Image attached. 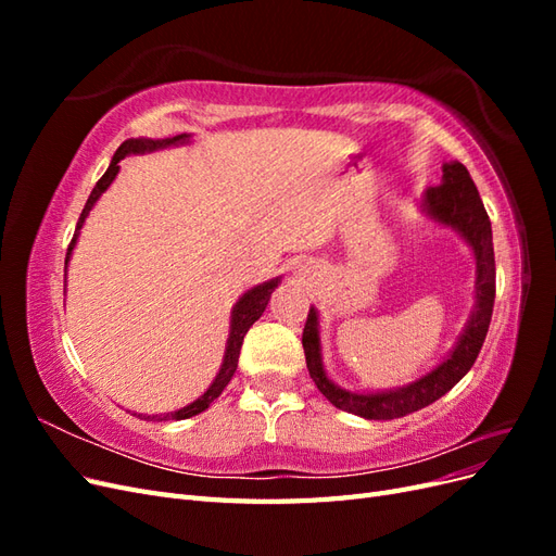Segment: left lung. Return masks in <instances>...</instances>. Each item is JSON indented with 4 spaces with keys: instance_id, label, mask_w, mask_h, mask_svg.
I'll return each mask as SVG.
<instances>
[{
    "instance_id": "1",
    "label": "left lung",
    "mask_w": 556,
    "mask_h": 556,
    "mask_svg": "<svg viewBox=\"0 0 556 556\" xmlns=\"http://www.w3.org/2000/svg\"><path fill=\"white\" fill-rule=\"evenodd\" d=\"M425 211L452 229H457L466 243L473 248L476 255V296L478 306L470 315L468 327L462 333L457 348L452 355L431 374L419 378L413 384L401 387V390L382 392V394H357L336 387L323 366L319 357V331H317V313L308 311L304 336L306 366L317 390L323 392L336 408L345 413L359 415L366 419H396L422 410L429 403L439 401L457 384L476 364L484 336L490 331L492 311H494V294H496V264H494V243H492V223L486 215L482 199L473 178L462 162H452L443 166V182L429 188L425 194Z\"/></svg>"
}]
</instances>
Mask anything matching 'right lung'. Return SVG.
<instances>
[{
	"label": "right lung",
	"mask_w": 556,
	"mask_h": 556,
	"mask_svg": "<svg viewBox=\"0 0 556 556\" xmlns=\"http://www.w3.org/2000/svg\"><path fill=\"white\" fill-rule=\"evenodd\" d=\"M188 139H190L188 134H178V137H174V139H162V141H153V139H129V141H125L121 148L115 150V155H113V160H111V164H109L106 174L97 180V185H94L90 197H88V201H86V208H83V213H80V217H78L74 239H72L70 248H66V260H64V264L70 262V257H72V250H74V245H76L78 231H80L83 223H86L88 213L92 211L94 201H97L99 197H102V192H106V188L113 182L117 169H121V166H117V162H121V160L127 157V155H131V153H148V150H157V148L172 146V143H180V141H188ZM64 271H66V266H64ZM276 288H278V278H276V280H268V282H264V285H257V288L248 290V292L239 299V304L233 306V313H231V331H229L227 352H225V362H223L220 374L215 376V380H213V384L208 387V390H206L204 394H201L197 401H192L190 406H185V408H180V410H176V413H166V415L160 417V419H188V417H192V415L204 413V410L211 406V403L223 394V390L229 384L233 371H237V366H239V355H241L243 336H245L248 329H250L252 325H255L257 319L262 317V313H264V308H266V304H268V299H271V292H274ZM139 417H143V419H155V415H153V417H150V415H139Z\"/></svg>",
	"instance_id": "add662e5"
}]
</instances>
